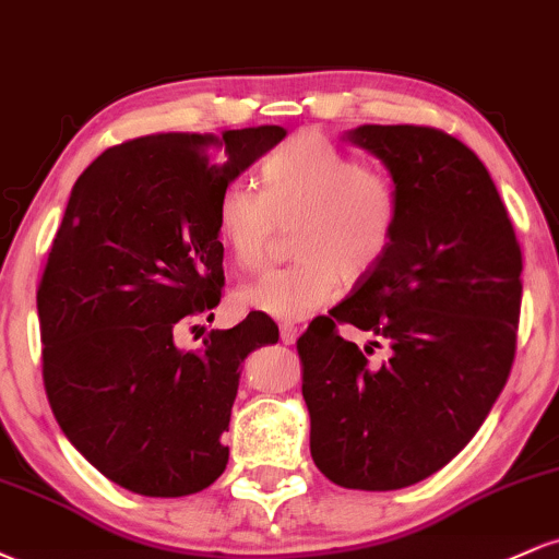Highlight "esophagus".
<instances>
[{"label": "esophagus", "mask_w": 559, "mask_h": 559, "mask_svg": "<svg viewBox=\"0 0 559 559\" xmlns=\"http://www.w3.org/2000/svg\"><path fill=\"white\" fill-rule=\"evenodd\" d=\"M299 336V329L294 323H281V342L284 344H294Z\"/></svg>", "instance_id": "obj_1"}]
</instances>
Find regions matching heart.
<instances>
[{
    "instance_id": "b5f03b06",
    "label": "heart",
    "mask_w": 559,
    "mask_h": 559,
    "mask_svg": "<svg viewBox=\"0 0 559 559\" xmlns=\"http://www.w3.org/2000/svg\"><path fill=\"white\" fill-rule=\"evenodd\" d=\"M260 176L262 191L241 183L221 191L217 234L243 271H258L278 230L297 225L299 262L239 288L243 310L297 323L336 301L346 278L360 281L386 260L400 202L383 173L320 133H301L265 157Z\"/></svg>"
}]
</instances>
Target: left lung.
<instances>
[{
	"label": "left lung",
	"instance_id": "obj_1",
	"mask_svg": "<svg viewBox=\"0 0 559 559\" xmlns=\"http://www.w3.org/2000/svg\"><path fill=\"white\" fill-rule=\"evenodd\" d=\"M346 139L389 170L400 202L386 260L299 336L310 452L344 489L394 491L441 471L502 394L515 360L523 258L486 165L426 126ZM336 322L392 349L370 361Z\"/></svg>",
	"mask_w": 559,
	"mask_h": 559
}]
</instances>
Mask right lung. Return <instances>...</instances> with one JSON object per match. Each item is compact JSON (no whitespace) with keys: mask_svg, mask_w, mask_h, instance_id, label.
Masks as SVG:
<instances>
[{"mask_svg":"<svg viewBox=\"0 0 559 559\" xmlns=\"http://www.w3.org/2000/svg\"><path fill=\"white\" fill-rule=\"evenodd\" d=\"M284 136H141L102 152L70 191L36 292L44 386L70 444L128 491L186 497L226 471L241 362L278 325L249 312L197 352L176 336L213 320L226 284L217 197Z\"/></svg>","mask_w":559,"mask_h":559,"instance_id":"add662e5","label":"right lung"}]
</instances>
